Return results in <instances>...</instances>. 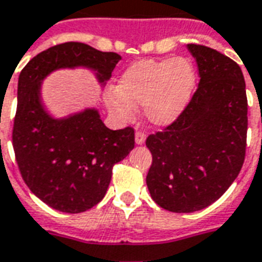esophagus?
I'll return each mask as SVG.
<instances>
[{
  "instance_id": "1",
  "label": "esophagus",
  "mask_w": 262,
  "mask_h": 262,
  "mask_svg": "<svg viewBox=\"0 0 262 262\" xmlns=\"http://www.w3.org/2000/svg\"><path fill=\"white\" fill-rule=\"evenodd\" d=\"M146 141V135L145 133H142V131H137L135 133V143L137 145H143Z\"/></svg>"
}]
</instances>
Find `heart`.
Segmentation results:
<instances>
[{
  "instance_id": "b5f03b06",
  "label": "heart",
  "mask_w": 262,
  "mask_h": 262,
  "mask_svg": "<svg viewBox=\"0 0 262 262\" xmlns=\"http://www.w3.org/2000/svg\"><path fill=\"white\" fill-rule=\"evenodd\" d=\"M195 83V68L188 58L139 60L123 72L116 89L106 91L103 98L119 120L131 121L137 105H143L149 123L167 127L186 111Z\"/></svg>"
}]
</instances>
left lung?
Segmentation results:
<instances>
[{"label":"left lung","mask_w":262,"mask_h":262,"mask_svg":"<svg viewBox=\"0 0 262 262\" xmlns=\"http://www.w3.org/2000/svg\"><path fill=\"white\" fill-rule=\"evenodd\" d=\"M200 74L182 116L146 146L153 163L146 184L156 204L175 213L206 208L227 191L245 161L246 84L241 67L214 49L187 45Z\"/></svg>","instance_id":"left-lung-1"}]
</instances>
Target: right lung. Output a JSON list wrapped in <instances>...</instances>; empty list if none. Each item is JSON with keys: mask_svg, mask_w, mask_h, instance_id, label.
<instances>
[{"mask_svg": "<svg viewBox=\"0 0 262 262\" xmlns=\"http://www.w3.org/2000/svg\"><path fill=\"white\" fill-rule=\"evenodd\" d=\"M121 57L80 42L43 50L20 72L13 150L20 173L32 194L50 208L80 213L102 200L112 168L134 149V129H109L98 109L84 108L64 117L50 115L42 83L58 70L93 71L101 87Z\"/></svg>", "mask_w": 262, "mask_h": 262, "instance_id": "add662e5", "label": "right lung"}]
</instances>
